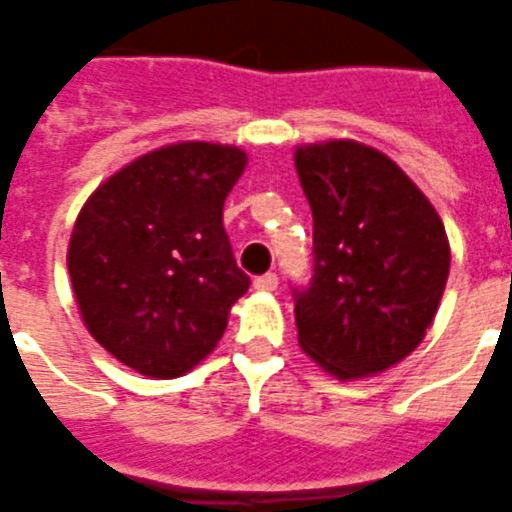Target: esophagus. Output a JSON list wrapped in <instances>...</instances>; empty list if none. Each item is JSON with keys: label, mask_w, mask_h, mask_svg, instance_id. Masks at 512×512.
Returning <instances> with one entry per match:
<instances>
[{"label": "esophagus", "mask_w": 512, "mask_h": 512, "mask_svg": "<svg viewBox=\"0 0 512 512\" xmlns=\"http://www.w3.org/2000/svg\"><path fill=\"white\" fill-rule=\"evenodd\" d=\"M253 286H256L259 292H275V289H278V275H275V272L259 275V278L253 281Z\"/></svg>", "instance_id": "1"}]
</instances>
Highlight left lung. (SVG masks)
<instances>
[{
	"instance_id": "obj_1",
	"label": "left lung",
	"mask_w": 512,
	"mask_h": 512,
	"mask_svg": "<svg viewBox=\"0 0 512 512\" xmlns=\"http://www.w3.org/2000/svg\"><path fill=\"white\" fill-rule=\"evenodd\" d=\"M294 169L313 212V278L294 292L300 349L341 382L382 374L434 324L445 223L398 163L352 138L297 147Z\"/></svg>"
}]
</instances>
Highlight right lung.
I'll return each mask as SVG.
<instances>
[{
  "mask_svg": "<svg viewBox=\"0 0 512 512\" xmlns=\"http://www.w3.org/2000/svg\"><path fill=\"white\" fill-rule=\"evenodd\" d=\"M245 166L240 147L177 141L111 174L78 212L67 245L78 311L138 374H188L248 292L223 229V201Z\"/></svg>",
  "mask_w": 512,
  "mask_h": 512,
  "instance_id": "right-lung-1",
  "label": "right lung"
}]
</instances>
